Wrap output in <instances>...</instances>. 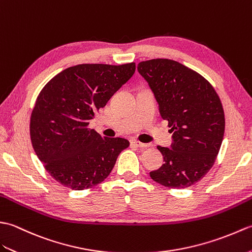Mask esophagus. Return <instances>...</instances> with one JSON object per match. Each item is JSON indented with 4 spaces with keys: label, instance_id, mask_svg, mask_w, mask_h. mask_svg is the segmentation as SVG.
<instances>
[{
    "label": "esophagus",
    "instance_id": "esophagus-1",
    "mask_svg": "<svg viewBox=\"0 0 252 252\" xmlns=\"http://www.w3.org/2000/svg\"><path fill=\"white\" fill-rule=\"evenodd\" d=\"M130 142L132 145H136V147H138V148H147L148 147L147 143H142L138 140H131Z\"/></svg>",
    "mask_w": 252,
    "mask_h": 252
}]
</instances>
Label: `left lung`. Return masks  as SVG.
I'll use <instances>...</instances> for the list:
<instances>
[{"label": "left lung", "mask_w": 252, "mask_h": 252, "mask_svg": "<svg viewBox=\"0 0 252 252\" xmlns=\"http://www.w3.org/2000/svg\"><path fill=\"white\" fill-rule=\"evenodd\" d=\"M138 71L173 132L171 149L158 147L165 163L150 177L166 188L191 187L211 169L221 148L225 128L221 100L204 76L175 60L141 61Z\"/></svg>", "instance_id": "1"}]
</instances>
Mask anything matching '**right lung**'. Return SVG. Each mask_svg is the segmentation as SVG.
<instances>
[{"mask_svg":"<svg viewBox=\"0 0 252 252\" xmlns=\"http://www.w3.org/2000/svg\"><path fill=\"white\" fill-rule=\"evenodd\" d=\"M135 70V63L77 64L43 87L31 113L30 137L38 159L56 181L81 191L110 175L129 141L102 137L88 127L89 121Z\"/></svg>","mask_w":252,"mask_h":252,"instance_id":"1","label":"right lung"}]
</instances>
